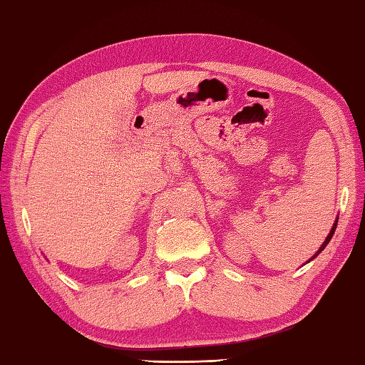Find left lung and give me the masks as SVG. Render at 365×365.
<instances>
[{
    "label": "left lung",
    "instance_id": "8db88e82",
    "mask_svg": "<svg viewBox=\"0 0 365 365\" xmlns=\"http://www.w3.org/2000/svg\"><path fill=\"white\" fill-rule=\"evenodd\" d=\"M335 227H337V221H335V223H334V226H332V230H331L329 235H327V237H326V240H324V244L319 247V250H318V252H317V255H315V256H313V258H312V259H315V258H317V256H318V255H319L321 252H323V250L326 248V245H327V244H329V240L332 239V235H334V232H335Z\"/></svg>",
    "mask_w": 365,
    "mask_h": 365
}]
</instances>
